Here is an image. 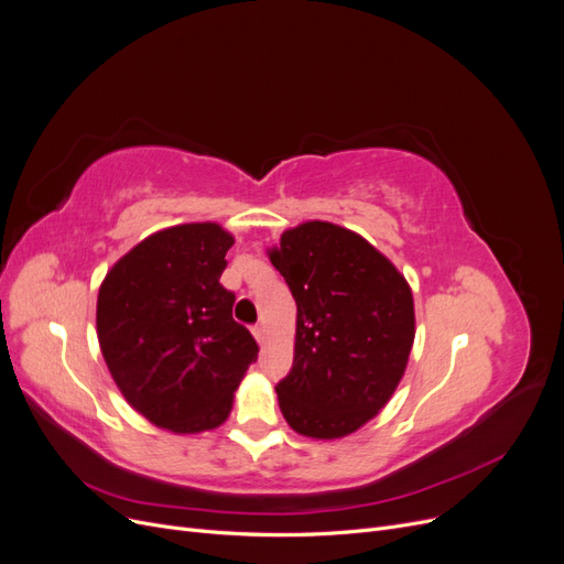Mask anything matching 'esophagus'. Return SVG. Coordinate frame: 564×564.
Returning <instances> with one entry per match:
<instances>
[{
	"label": "esophagus",
	"instance_id": "obj_1",
	"mask_svg": "<svg viewBox=\"0 0 564 564\" xmlns=\"http://www.w3.org/2000/svg\"><path fill=\"white\" fill-rule=\"evenodd\" d=\"M253 336H256V340H259V344L263 346V344H265V338H268L265 324H256V327H253Z\"/></svg>",
	"mask_w": 564,
	"mask_h": 564
}]
</instances>
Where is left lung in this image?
I'll return each mask as SVG.
<instances>
[{
    "mask_svg": "<svg viewBox=\"0 0 564 564\" xmlns=\"http://www.w3.org/2000/svg\"><path fill=\"white\" fill-rule=\"evenodd\" d=\"M296 301L292 371L278 383L299 435L336 440L377 416L414 346V299L402 272L362 235L305 220L268 251Z\"/></svg>",
    "mask_w": 564,
    "mask_h": 564,
    "instance_id": "left-lung-1",
    "label": "left lung"
}]
</instances>
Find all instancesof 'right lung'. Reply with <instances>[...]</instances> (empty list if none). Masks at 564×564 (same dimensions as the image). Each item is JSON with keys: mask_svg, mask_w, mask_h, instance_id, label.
Wrapping results in <instances>:
<instances>
[{"mask_svg": "<svg viewBox=\"0 0 564 564\" xmlns=\"http://www.w3.org/2000/svg\"><path fill=\"white\" fill-rule=\"evenodd\" d=\"M235 237L218 224L152 232L98 289L96 329L124 400L158 429L195 435L230 416L259 346L220 284Z\"/></svg>", "mask_w": 564, "mask_h": 564, "instance_id": "obj_1", "label": "right lung"}]
</instances>
